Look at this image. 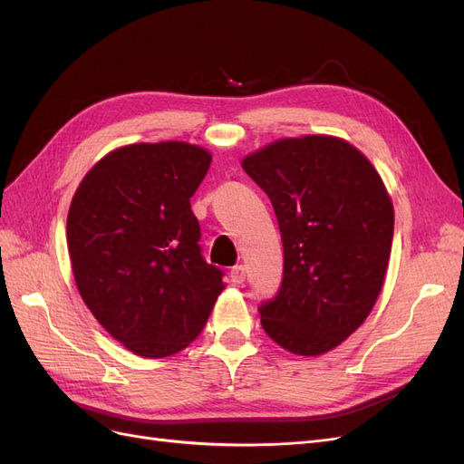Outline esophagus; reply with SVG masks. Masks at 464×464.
Returning a JSON list of instances; mask_svg holds the SVG:
<instances>
[{
    "label": "esophagus",
    "mask_w": 464,
    "mask_h": 464,
    "mask_svg": "<svg viewBox=\"0 0 464 464\" xmlns=\"http://www.w3.org/2000/svg\"><path fill=\"white\" fill-rule=\"evenodd\" d=\"M230 280L234 285H242L244 280H246V269H244V265H236V266H232V271H230Z\"/></svg>",
    "instance_id": "1"
}]
</instances>
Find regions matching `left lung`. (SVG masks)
<instances>
[{
  "label": "left lung",
  "instance_id": "obj_1",
  "mask_svg": "<svg viewBox=\"0 0 464 464\" xmlns=\"http://www.w3.org/2000/svg\"><path fill=\"white\" fill-rule=\"evenodd\" d=\"M242 168L269 195L285 247L261 325L292 354H325L366 321L383 288L395 224L383 179L331 135L278 139Z\"/></svg>",
  "mask_w": 464,
  "mask_h": 464
}]
</instances>
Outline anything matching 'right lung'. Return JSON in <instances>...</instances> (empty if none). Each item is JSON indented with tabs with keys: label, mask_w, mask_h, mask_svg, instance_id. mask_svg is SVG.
<instances>
[{
	"label": "right lung",
	"mask_w": 464,
	"mask_h": 464,
	"mask_svg": "<svg viewBox=\"0 0 464 464\" xmlns=\"http://www.w3.org/2000/svg\"><path fill=\"white\" fill-rule=\"evenodd\" d=\"M210 152L184 141L108 152L79 184L67 247L79 294L133 354L164 358L198 339L224 290L191 210Z\"/></svg>",
	"instance_id": "1"
}]
</instances>
